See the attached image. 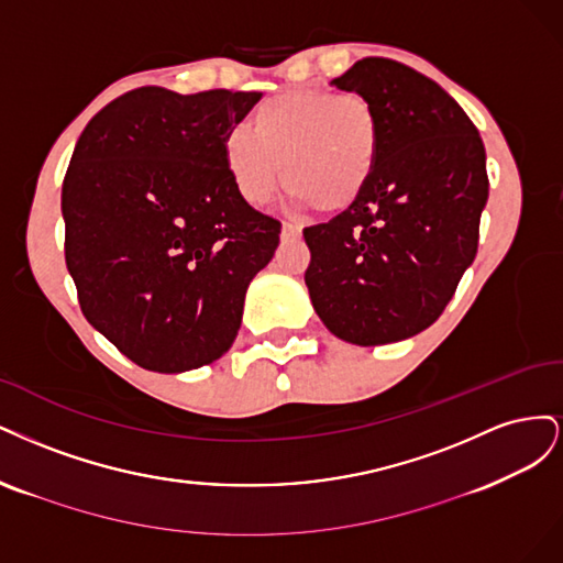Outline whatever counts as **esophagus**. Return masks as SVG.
Listing matches in <instances>:
<instances>
[{
  "mask_svg": "<svg viewBox=\"0 0 563 563\" xmlns=\"http://www.w3.org/2000/svg\"><path fill=\"white\" fill-rule=\"evenodd\" d=\"M301 235V227L292 224V222H285L283 224V241H295Z\"/></svg>",
  "mask_w": 563,
  "mask_h": 563,
  "instance_id": "obj_1",
  "label": "esophagus"
}]
</instances>
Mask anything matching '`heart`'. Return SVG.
<instances>
[{
    "mask_svg": "<svg viewBox=\"0 0 563 563\" xmlns=\"http://www.w3.org/2000/svg\"><path fill=\"white\" fill-rule=\"evenodd\" d=\"M380 123L360 93L306 88L262 102L250 131L227 133L222 152L233 187L252 206L278 187L299 206L339 212L353 206L376 170Z\"/></svg>",
    "mask_w": 563,
    "mask_h": 563,
    "instance_id": "heart-1",
    "label": "heart"
}]
</instances>
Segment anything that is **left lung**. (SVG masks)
Returning a JSON list of instances; mask_svg holds the SVG:
<instances>
[{
  "instance_id": "1",
  "label": "left lung",
  "mask_w": 563,
  "mask_h": 563,
  "mask_svg": "<svg viewBox=\"0 0 563 563\" xmlns=\"http://www.w3.org/2000/svg\"><path fill=\"white\" fill-rule=\"evenodd\" d=\"M332 86L372 102L380 150L357 201L303 229V280L334 336L380 346L430 328L473 264L486 152L461 104L402 63L362 58Z\"/></svg>"
}]
</instances>
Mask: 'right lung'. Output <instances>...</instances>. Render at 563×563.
<instances>
[{
	"label": "right lung",
	"instance_id": "add662e5",
	"mask_svg": "<svg viewBox=\"0 0 563 563\" xmlns=\"http://www.w3.org/2000/svg\"><path fill=\"white\" fill-rule=\"evenodd\" d=\"M262 93L142 86L88 121L63 183L65 262L86 320L150 372L222 357L280 222L233 187L222 144Z\"/></svg>",
	"mask_w": 563,
	"mask_h": 563
}]
</instances>
